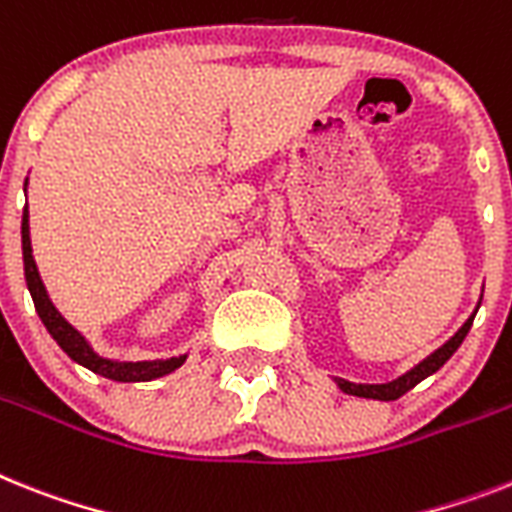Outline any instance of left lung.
<instances>
[{"instance_id": "left-lung-1", "label": "left lung", "mask_w": 512, "mask_h": 512, "mask_svg": "<svg viewBox=\"0 0 512 512\" xmlns=\"http://www.w3.org/2000/svg\"><path fill=\"white\" fill-rule=\"evenodd\" d=\"M476 312H479V307L471 312V317L463 322L461 328L455 330L453 338H448V341L442 343L440 349L432 351L427 359H422L419 364H414V367H411L409 372H403L401 377H395V380H390V382H349V380H341V377H336V385L346 395H356V398H372V401H395V398H401V395L409 393L414 385H419L424 377L435 375L437 369H440L442 364L448 362L450 356L458 351V346L463 343L466 333L471 330V322H474Z\"/></svg>"}]
</instances>
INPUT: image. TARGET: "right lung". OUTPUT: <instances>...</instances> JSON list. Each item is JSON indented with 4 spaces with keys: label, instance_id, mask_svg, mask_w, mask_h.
<instances>
[{
    "label": "right lung",
    "instance_id": "obj_1",
    "mask_svg": "<svg viewBox=\"0 0 512 512\" xmlns=\"http://www.w3.org/2000/svg\"><path fill=\"white\" fill-rule=\"evenodd\" d=\"M25 190H28V179H25ZM28 203L23 210V226H20V234H23V265H25V283H28V291L33 296V304H36V312L41 317V322L46 325V330L51 333V338L59 343V349L70 356L72 362H77L80 367L96 372V375L106 377V380L114 382H150L158 380L163 375H171L174 369L182 367L187 362V354L171 356V359H148V362H122V359H109V356H101L93 346L88 343V338L80 333L77 328H72L70 322L64 320L62 312L54 307V302L49 299V291H46L44 281H41V273H38V265L33 260V247H30V223H28Z\"/></svg>",
    "mask_w": 512,
    "mask_h": 512
}]
</instances>
